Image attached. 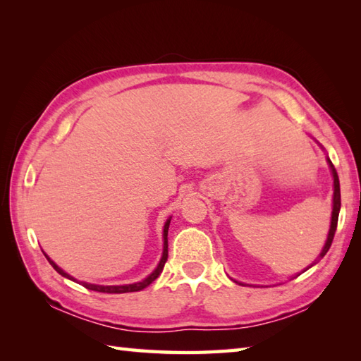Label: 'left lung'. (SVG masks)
I'll return each mask as SVG.
<instances>
[{
    "instance_id": "8db88e82",
    "label": "left lung",
    "mask_w": 361,
    "mask_h": 361,
    "mask_svg": "<svg viewBox=\"0 0 361 361\" xmlns=\"http://www.w3.org/2000/svg\"><path fill=\"white\" fill-rule=\"evenodd\" d=\"M329 161V166H331L332 169V175H334V211H332V221H331V229H329V235H327V240H326V245L323 251H321L319 255V259L326 256V252L329 251V248H331L332 245V240H334V235H335V231H336V224H338V214H340V208H341V194H340V180H338V173H336L335 167L332 164L331 159Z\"/></svg>"
}]
</instances>
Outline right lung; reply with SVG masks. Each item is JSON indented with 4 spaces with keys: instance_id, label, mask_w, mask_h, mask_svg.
I'll use <instances>...</instances> for the list:
<instances>
[{
    "instance_id": "1",
    "label": "right lung",
    "mask_w": 361,
    "mask_h": 361,
    "mask_svg": "<svg viewBox=\"0 0 361 361\" xmlns=\"http://www.w3.org/2000/svg\"><path fill=\"white\" fill-rule=\"evenodd\" d=\"M169 225H171V219H169L167 221H166V225H164V248H163V257H161V260H159V264H158V267L155 268V271H153L150 276H147V278H145L144 281H141V282H136V283H128V286H94V283H87V282H80L83 287L85 288H88V290H93V291H101V293H130V291H140V290H142V288H145L147 286H150V283L155 281L158 276L161 274V271H163V268H164V264H166V260H167V255H169V251H167V231H169ZM46 256V255H44ZM46 259H48V262L54 267V270H56L57 273H60L62 276H65V278H68V279H71V281H75L73 276H70L68 273H65L62 268H59L56 264L52 262V260L46 256Z\"/></svg>"
}]
</instances>
